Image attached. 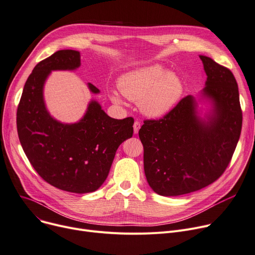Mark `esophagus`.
I'll use <instances>...</instances> for the list:
<instances>
[{
  "mask_svg": "<svg viewBox=\"0 0 255 255\" xmlns=\"http://www.w3.org/2000/svg\"><path fill=\"white\" fill-rule=\"evenodd\" d=\"M140 126H141V123L139 121H135L134 124H133V130H134V133L137 134L139 129H140Z\"/></svg>",
  "mask_w": 255,
  "mask_h": 255,
  "instance_id": "esophagus-1",
  "label": "esophagus"
}]
</instances>
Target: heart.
<instances>
[{"label":"heart","instance_id":"obj_1","mask_svg":"<svg viewBox=\"0 0 255 255\" xmlns=\"http://www.w3.org/2000/svg\"><path fill=\"white\" fill-rule=\"evenodd\" d=\"M118 87L126 98L139 103L141 111L151 117L167 113L182 93L179 78L166 73L159 64L127 73L119 80ZM110 98L114 103H122L121 95L116 91L110 93Z\"/></svg>","mask_w":255,"mask_h":255}]
</instances>
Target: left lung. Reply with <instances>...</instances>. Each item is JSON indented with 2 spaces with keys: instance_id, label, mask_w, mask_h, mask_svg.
I'll list each match as a JSON object with an SVG mask.
<instances>
[{
  "instance_id": "obj_1",
  "label": "left lung",
  "mask_w": 255,
  "mask_h": 255,
  "mask_svg": "<svg viewBox=\"0 0 255 255\" xmlns=\"http://www.w3.org/2000/svg\"><path fill=\"white\" fill-rule=\"evenodd\" d=\"M200 58L207 75L203 94L214 104L209 122L199 120L188 95L163 118L144 120L138 132L146 180L161 196L193 193L217 180L240 138L242 110L233 73L210 57Z\"/></svg>"
}]
</instances>
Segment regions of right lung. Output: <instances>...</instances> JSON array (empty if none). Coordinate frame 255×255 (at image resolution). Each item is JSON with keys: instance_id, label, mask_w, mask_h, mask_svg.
Listing matches in <instances>:
<instances>
[{"instance_id": "right-lung-1", "label": "right lung", "mask_w": 255, "mask_h": 255, "mask_svg": "<svg viewBox=\"0 0 255 255\" xmlns=\"http://www.w3.org/2000/svg\"><path fill=\"white\" fill-rule=\"evenodd\" d=\"M81 64L75 50H59L40 61L27 78L16 114L18 137L37 173L49 184L71 193L96 191L107 179L116 151L132 137L134 119L109 117L91 101L79 123L61 124L51 118L43 86L51 71L75 70ZM93 93L99 90L89 83Z\"/></svg>"}]
</instances>
